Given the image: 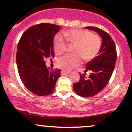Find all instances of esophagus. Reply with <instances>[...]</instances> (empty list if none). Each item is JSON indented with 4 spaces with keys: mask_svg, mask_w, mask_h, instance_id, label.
Segmentation results:
<instances>
[{
    "mask_svg": "<svg viewBox=\"0 0 132 132\" xmlns=\"http://www.w3.org/2000/svg\"><path fill=\"white\" fill-rule=\"evenodd\" d=\"M69 73H70V72H67V71H61V75H63V76L67 75Z\"/></svg>",
    "mask_w": 132,
    "mask_h": 132,
    "instance_id": "esophagus-1",
    "label": "esophagus"
}]
</instances>
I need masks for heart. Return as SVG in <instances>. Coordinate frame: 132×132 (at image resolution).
<instances>
[{
	"label": "heart",
	"mask_w": 132,
	"mask_h": 132,
	"mask_svg": "<svg viewBox=\"0 0 132 132\" xmlns=\"http://www.w3.org/2000/svg\"><path fill=\"white\" fill-rule=\"evenodd\" d=\"M64 34L68 42L76 45L74 49L76 54H66L57 59V66L64 70L69 71L78 66L81 62V57L87 61L92 60L101 49L99 37L87 30H71L65 31ZM53 46L56 53L60 54L66 50L67 44L64 38L57 34L54 37Z\"/></svg>",
	"instance_id": "1"
}]
</instances>
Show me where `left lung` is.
<instances>
[{"label": "left lung", "mask_w": 132, "mask_h": 132, "mask_svg": "<svg viewBox=\"0 0 132 132\" xmlns=\"http://www.w3.org/2000/svg\"><path fill=\"white\" fill-rule=\"evenodd\" d=\"M86 29L95 31L102 38V45L98 56L86 64L84 74L80 73V80L73 84L74 90L83 97H90L97 95L107 86L109 81L117 60V51L114 42L104 30L94 27H86ZM89 70L90 75L85 76Z\"/></svg>", "instance_id": "left-lung-1"}]
</instances>
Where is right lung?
Masks as SVG:
<instances>
[{
	"instance_id": "obj_1",
	"label": "right lung",
	"mask_w": 132,
	"mask_h": 132,
	"mask_svg": "<svg viewBox=\"0 0 132 132\" xmlns=\"http://www.w3.org/2000/svg\"><path fill=\"white\" fill-rule=\"evenodd\" d=\"M60 30L59 25L40 23L28 28L17 45L16 61L19 74L24 86L38 96L52 94L61 70L50 71L45 60L54 57L53 41Z\"/></svg>"
}]
</instances>
